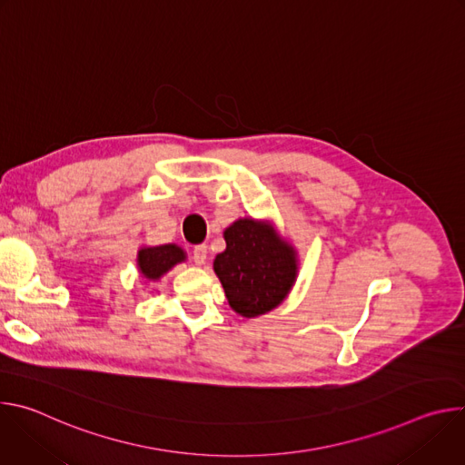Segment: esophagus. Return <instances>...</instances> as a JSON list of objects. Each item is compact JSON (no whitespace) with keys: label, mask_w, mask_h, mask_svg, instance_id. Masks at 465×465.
Returning <instances> with one entry per match:
<instances>
[{"label":"esophagus","mask_w":465,"mask_h":465,"mask_svg":"<svg viewBox=\"0 0 465 465\" xmlns=\"http://www.w3.org/2000/svg\"><path fill=\"white\" fill-rule=\"evenodd\" d=\"M208 259V246L206 244H198L193 248V261L196 264H204Z\"/></svg>","instance_id":"esophagus-1"}]
</instances>
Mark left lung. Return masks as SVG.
I'll return each mask as SVG.
<instances>
[{
    "label": "left lung",
    "instance_id": "obj_1",
    "mask_svg": "<svg viewBox=\"0 0 465 465\" xmlns=\"http://www.w3.org/2000/svg\"><path fill=\"white\" fill-rule=\"evenodd\" d=\"M226 250L213 261L230 307L255 318L276 309L298 276L296 250L267 221L239 219L224 230Z\"/></svg>",
    "mask_w": 465,
    "mask_h": 465
}]
</instances>
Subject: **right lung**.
<instances>
[{"mask_svg":"<svg viewBox=\"0 0 465 465\" xmlns=\"http://www.w3.org/2000/svg\"><path fill=\"white\" fill-rule=\"evenodd\" d=\"M182 261H185V252L178 244L143 246L138 252V269L151 282L160 280Z\"/></svg>","mask_w":465,"mask_h":465,"instance_id":"add662e5","label":"right lung"}]
</instances>
